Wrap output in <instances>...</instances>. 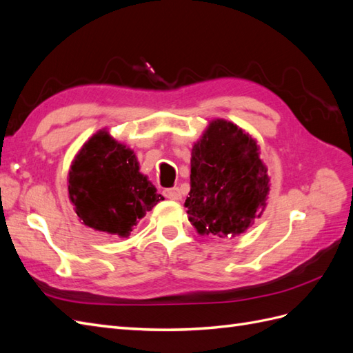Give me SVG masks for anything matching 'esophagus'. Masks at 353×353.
Wrapping results in <instances>:
<instances>
[{
  "instance_id": "34e87169",
  "label": "esophagus",
  "mask_w": 353,
  "mask_h": 353,
  "mask_svg": "<svg viewBox=\"0 0 353 353\" xmlns=\"http://www.w3.org/2000/svg\"><path fill=\"white\" fill-rule=\"evenodd\" d=\"M163 196L169 200H181V191L178 187H172V188H166L163 190Z\"/></svg>"
}]
</instances>
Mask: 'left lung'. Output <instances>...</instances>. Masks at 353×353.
<instances>
[{
  "mask_svg": "<svg viewBox=\"0 0 353 353\" xmlns=\"http://www.w3.org/2000/svg\"><path fill=\"white\" fill-rule=\"evenodd\" d=\"M268 183L252 138L231 122L213 121L191 152L188 219L199 234L236 236L262 215Z\"/></svg>",
  "mask_w": 353,
  "mask_h": 353,
  "instance_id": "left-lung-1",
  "label": "left lung"
}]
</instances>
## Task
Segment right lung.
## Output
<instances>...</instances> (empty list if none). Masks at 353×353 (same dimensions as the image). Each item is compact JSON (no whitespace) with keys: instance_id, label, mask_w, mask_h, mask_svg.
Masks as SVG:
<instances>
[{"instance_id":"add662e5","label":"right lung","mask_w":353,"mask_h":353,"mask_svg":"<svg viewBox=\"0 0 353 353\" xmlns=\"http://www.w3.org/2000/svg\"><path fill=\"white\" fill-rule=\"evenodd\" d=\"M69 197L85 225L121 237L130 236L137 221L163 200L140 174L134 152L104 131L74 157Z\"/></svg>"}]
</instances>
